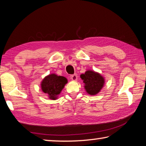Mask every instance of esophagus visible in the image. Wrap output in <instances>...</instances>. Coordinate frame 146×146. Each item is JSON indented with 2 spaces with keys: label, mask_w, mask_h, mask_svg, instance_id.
Here are the masks:
<instances>
[{
  "label": "esophagus",
  "mask_w": 146,
  "mask_h": 146,
  "mask_svg": "<svg viewBox=\"0 0 146 146\" xmlns=\"http://www.w3.org/2000/svg\"><path fill=\"white\" fill-rule=\"evenodd\" d=\"M77 78H78V76H77V75H76V74H74V75H71V79L72 80L75 81L77 80Z\"/></svg>",
  "instance_id": "1"
}]
</instances>
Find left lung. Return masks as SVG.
Returning <instances> with one entry per match:
<instances>
[{
    "label": "left lung",
    "instance_id": "8db88e82",
    "mask_svg": "<svg viewBox=\"0 0 146 146\" xmlns=\"http://www.w3.org/2000/svg\"><path fill=\"white\" fill-rule=\"evenodd\" d=\"M80 78L84 83L85 90L91 95H95L102 90L104 84V78L98 73L88 70L84 74L80 75Z\"/></svg>",
    "mask_w": 146,
    "mask_h": 146
}]
</instances>
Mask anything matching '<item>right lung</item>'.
Segmentation results:
<instances>
[{
  "mask_svg": "<svg viewBox=\"0 0 146 146\" xmlns=\"http://www.w3.org/2000/svg\"><path fill=\"white\" fill-rule=\"evenodd\" d=\"M67 82V78L64 76L50 74L42 81L41 88L43 92L48 95L49 98L55 100Z\"/></svg>",
  "mask_w": 146,
  "mask_h": 146,
  "instance_id": "right-lung-1",
  "label": "right lung"
}]
</instances>
